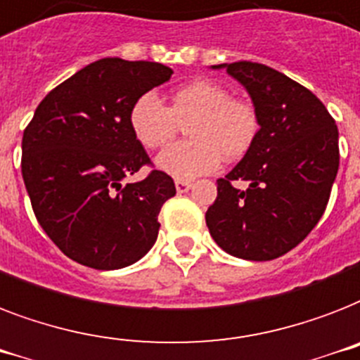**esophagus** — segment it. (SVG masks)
<instances>
[{"mask_svg": "<svg viewBox=\"0 0 360 360\" xmlns=\"http://www.w3.org/2000/svg\"><path fill=\"white\" fill-rule=\"evenodd\" d=\"M174 186H176L178 193H188L193 184L188 182V180H176V182H174Z\"/></svg>", "mask_w": 360, "mask_h": 360, "instance_id": "esophagus-1", "label": "esophagus"}]
</instances>
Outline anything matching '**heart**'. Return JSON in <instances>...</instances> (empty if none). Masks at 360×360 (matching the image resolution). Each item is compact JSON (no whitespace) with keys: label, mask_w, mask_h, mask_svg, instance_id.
<instances>
[{"label":"heart","mask_w":360,"mask_h":360,"mask_svg":"<svg viewBox=\"0 0 360 360\" xmlns=\"http://www.w3.org/2000/svg\"><path fill=\"white\" fill-rule=\"evenodd\" d=\"M186 125L189 141L169 146L156 158V165L176 180H193L236 162L251 150L260 134L255 105L234 100L223 85L197 79L174 91L165 105L154 91L139 94L128 111V124L139 145L160 148Z\"/></svg>","instance_id":"1"}]
</instances>
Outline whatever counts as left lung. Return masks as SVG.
<instances>
[{
	"instance_id": "obj_1",
	"label": "left lung",
	"mask_w": 360,
	"mask_h": 360,
	"mask_svg": "<svg viewBox=\"0 0 360 360\" xmlns=\"http://www.w3.org/2000/svg\"><path fill=\"white\" fill-rule=\"evenodd\" d=\"M240 82L260 117V134L241 162L217 180L206 212L215 243L243 260H273L318 225L338 172V128L309 89L260 63L214 65ZM236 179L245 190L233 188Z\"/></svg>"
}]
</instances>
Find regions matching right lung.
Listing matches in <instances>:
<instances>
[{"label":"right lung","instance_id":"add662e5","mask_svg":"<svg viewBox=\"0 0 360 360\" xmlns=\"http://www.w3.org/2000/svg\"><path fill=\"white\" fill-rule=\"evenodd\" d=\"M162 63L105 57L39 103L22 139V176L37 221L66 257L94 269L131 266L158 240L169 174L122 180L150 163L128 124L139 94L169 82Z\"/></svg>","mask_w":360,"mask_h":360}]
</instances>
